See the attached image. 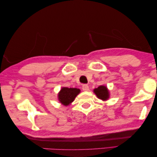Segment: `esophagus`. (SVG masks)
I'll use <instances>...</instances> for the list:
<instances>
[{
    "mask_svg": "<svg viewBox=\"0 0 157 157\" xmlns=\"http://www.w3.org/2000/svg\"><path fill=\"white\" fill-rule=\"evenodd\" d=\"M82 89H83V90L84 91H87L89 90V86L88 85H86V84H83V85L82 86Z\"/></svg>",
    "mask_w": 157,
    "mask_h": 157,
    "instance_id": "obj_1",
    "label": "esophagus"
}]
</instances>
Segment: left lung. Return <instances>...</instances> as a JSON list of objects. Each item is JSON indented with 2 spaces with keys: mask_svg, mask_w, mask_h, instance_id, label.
<instances>
[{
  "mask_svg": "<svg viewBox=\"0 0 157 157\" xmlns=\"http://www.w3.org/2000/svg\"><path fill=\"white\" fill-rule=\"evenodd\" d=\"M94 93L99 99L107 100L109 98V93L107 88L105 86H100L98 88L94 89Z\"/></svg>",
  "mask_w": 157,
  "mask_h": 157,
  "instance_id": "obj_1",
  "label": "left lung"
}]
</instances>
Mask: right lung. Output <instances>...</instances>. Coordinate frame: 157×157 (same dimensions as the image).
I'll return each instance as SVG.
<instances>
[{
	"instance_id": "obj_1",
	"label": "right lung",
	"mask_w": 157,
	"mask_h": 157,
	"mask_svg": "<svg viewBox=\"0 0 157 157\" xmlns=\"http://www.w3.org/2000/svg\"><path fill=\"white\" fill-rule=\"evenodd\" d=\"M80 92V89L63 87L58 93V100L62 105L67 106L73 102Z\"/></svg>"
}]
</instances>
